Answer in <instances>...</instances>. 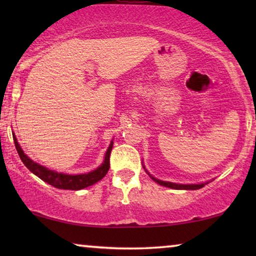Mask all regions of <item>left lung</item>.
<instances>
[{
  "instance_id": "1",
  "label": "left lung",
  "mask_w": 256,
  "mask_h": 256,
  "mask_svg": "<svg viewBox=\"0 0 256 256\" xmlns=\"http://www.w3.org/2000/svg\"><path fill=\"white\" fill-rule=\"evenodd\" d=\"M144 168V166H143ZM146 172L149 174L150 178H152V180H155L156 183H158L160 185H162V186H166V188H174V190H198V188H202V186H205L206 184L208 183V182H206V183H200V184H177V183H171V182H164V180H157L154 176H152L148 172V170L146 169Z\"/></svg>"
}]
</instances>
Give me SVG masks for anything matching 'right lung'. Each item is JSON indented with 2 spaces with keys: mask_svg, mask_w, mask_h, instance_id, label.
Returning <instances> with one entry per match:
<instances>
[{
  "mask_svg": "<svg viewBox=\"0 0 256 256\" xmlns=\"http://www.w3.org/2000/svg\"><path fill=\"white\" fill-rule=\"evenodd\" d=\"M14 142H15V146L17 152L22 160L28 169H29L34 174H36L37 177H40L42 180H44L45 183L52 185V186L57 188H62V190H82L90 185L96 184V182L102 180L106 176V174L110 170V156L112 148H113V141H110V144L108 146L106 155H104V162L100 166H98L96 170L90 171L87 174H68L62 172H57V171L50 170L48 168H45L40 164L34 162L30 157H28L24 152L20 148V146L17 142V138L15 134L12 132Z\"/></svg>",
  "mask_w": 256,
  "mask_h": 256,
  "instance_id": "1",
  "label": "right lung"
}]
</instances>
